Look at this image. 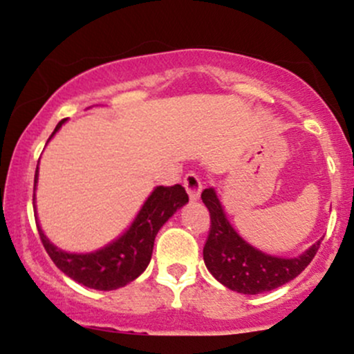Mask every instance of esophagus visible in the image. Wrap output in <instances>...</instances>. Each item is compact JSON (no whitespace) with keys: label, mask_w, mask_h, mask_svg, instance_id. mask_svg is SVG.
<instances>
[{"label":"esophagus","mask_w":354,"mask_h":354,"mask_svg":"<svg viewBox=\"0 0 354 354\" xmlns=\"http://www.w3.org/2000/svg\"><path fill=\"white\" fill-rule=\"evenodd\" d=\"M183 185H185L186 191H188L191 200H198L200 198L203 183L201 178L198 176L196 173H188L185 178H183Z\"/></svg>","instance_id":"esophagus-1"}]
</instances>
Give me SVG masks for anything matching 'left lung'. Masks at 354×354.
Listing matches in <instances>:
<instances>
[{
  "label": "left lung",
  "instance_id": "8db88e82",
  "mask_svg": "<svg viewBox=\"0 0 354 354\" xmlns=\"http://www.w3.org/2000/svg\"><path fill=\"white\" fill-rule=\"evenodd\" d=\"M209 209V234L203 248V258L209 273L230 290L243 295H259L295 279L311 263L321 241L298 258H276L250 246L231 228L221 203L213 188L201 193Z\"/></svg>",
  "mask_w": 354,
  "mask_h": 354
}]
</instances>
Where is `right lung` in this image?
I'll use <instances>...</instances> for the list:
<instances>
[{
    "label": "right lung",
    "mask_w": 354,
    "mask_h": 354,
    "mask_svg": "<svg viewBox=\"0 0 354 354\" xmlns=\"http://www.w3.org/2000/svg\"><path fill=\"white\" fill-rule=\"evenodd\" d=\"M64 121L66 120H61L56 124L50 140ZM36 181H38V166H36L35 173V186ZM186 203H188V193L181 185L158 186L151 196L146 200L143 208L123 236H120L103 250L88 254L64 253L55 245H51L38 223L36 226H38L44 250L64 274L83 286L93 288V290L111 291L131 283L143 273L151 261L154 238H156L158 231L176 213V209Z\"/></svg>",
    "instance_id": "obj_1"
}]
</instances>
